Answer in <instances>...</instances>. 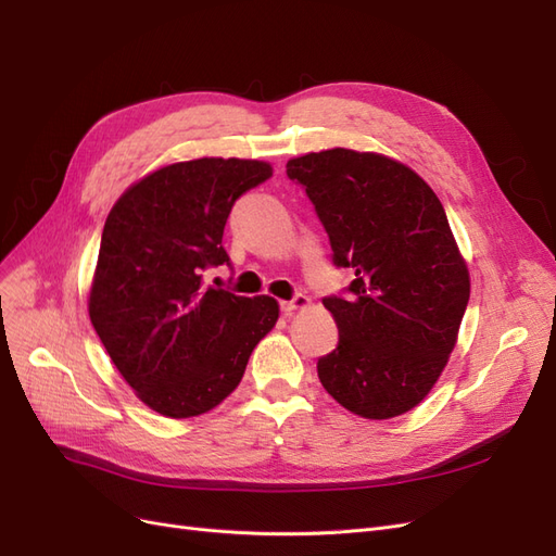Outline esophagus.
I'll return each mask as SVG.
<instances>
[{"instance_id": "esophagus-1", "label": "esophagus", "mask_w": 556, "mask_h": 556, "mask_svg": "<svg viewBox=\"0 0 556 556\" xmlns=\"http://www.w3.org/2000/svg\"><path fill=\"white\" fill-rule=\"evenodd\" d=\"M306 306H311V299H308L306 294H294L290 301H282V304H280V311H282L285 315H292L294 311H299V308H306Z\"/></svg>"}]
</instances>
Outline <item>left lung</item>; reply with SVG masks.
I'll list each match as a JSON object with an SVG mask.
<instances>
[{
	"label": "left lung",
	"mask_w": 556,
	"mask_h": 556,
	"mask_svg": "<svg viewBox=\"0 0 556 556\" xmlns=\"http://www.w3.org/2000/svg\"><path fill=\"white\" fill-rule=\"evenodd\" d=\"M288 178L313 201L333 264L355 274L323 299L339 345L317 359L319 382L359 417L408 413L445 368L470 294L443 204L406 164L348 148L290 160Z\"/></svg>",
	"instance_id": "8db88e82"
}]
</instances>
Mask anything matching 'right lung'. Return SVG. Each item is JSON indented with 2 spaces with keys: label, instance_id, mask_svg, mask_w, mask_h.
<instances>
[{
  "label": "right lung",
  "instance_id": "add662e5",
  "mask_svg": "<svg viewBox=\"0 0 556 556\" xmlns=\"http://www.w3.org/2000/svg\"><path fill=\"white\" fill-rule=\"evenodd\" d=\"M271 176L260 160L176 162L134 182L106 217L90 319L117 371L160 415L223 403L276 325V299L204 282L208 268L229 266L231 206Z\"/></svg>",
  "mask_w": 556,
  "mask_h": 556
}]
</instances>
